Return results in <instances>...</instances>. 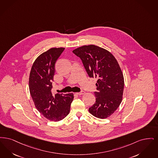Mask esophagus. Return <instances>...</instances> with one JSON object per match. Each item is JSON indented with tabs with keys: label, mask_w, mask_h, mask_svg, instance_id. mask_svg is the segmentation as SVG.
<instances>
[{
	"label": "esophagus",
	"mask_w": 158,
	"mask_h": 158,
	"mask_svg": "<svg viewBox=\"0 0 158 158\" xmlns=\"http://www.w3.org/2000/svg\"><path fill=\"white\" fill-rule=\"evenodd\" d=\"M85 93V92L84 91H81V92H79V93H76V94H77V95H82V94H84Z\"/></svg>",
	"instance_id": "esophagus-1"
}]
</instances>
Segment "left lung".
<instances>
[{"mask_svg":"<svg viewBox=\"0 0 158 158\" xmlns=\"http://www.w3.org/2000/svg\"><path fill=\"white\" fill-rule=\"evenodd\" d=\"M73 52L81 60L91 78H97L96 103L89 111L94 116H110L122 102L124 89L122 71L115 57L107 50L94 45H84Z\"/></svg>","mask_w":158,"mask_h":158,"instance_id":"8db88e82","label":"left lung"}]
</instances>
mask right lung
Here are the masks:
<instances>
[{
    "label": "right lung",
    "mask_w": 158,
    "mask_h": 158,
    "mask_svg": "<svg viewBox=\"0 0 158 158\" xmlns=\"http://www.w3.org/2000/svg\"><path fill=\"white\" fill-rule=\"evenodd\" d=\"M64 48H53L35 61L30 72L29 88L36 109L51 121L61 120L69 113L74 95L54 94L52 90L56 61Z\"/></svg>",
    "instance_id": "1"
}]
</instances>
